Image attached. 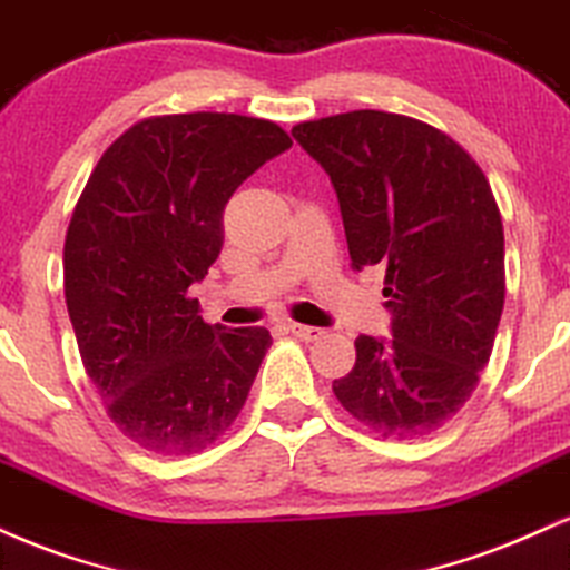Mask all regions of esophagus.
<instances>
[{"instance_id":"34e87169","label":"esophagus","mask_w":570,"mask_h":570,"mask_svg":"<svg viewBox=\"0 0 570 570\" xmlns=\"http://www.w3.org/2000/svg\"><path fill=\"white\" fill-rule=\"evenodd\" d=\"M287 331H291L293 336L301 341H317L325 333L323 327H312V325H301V323H287Z\"/></svg>"}]
</instances>
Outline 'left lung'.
<instances>
[{"label": "left lung", "instance_id": "8db88e82", "mask_svg": "<svg viewBox=\"0 0 570 570\" xmlns=\"http://www.w3.org/2000/svg\"><path fill=\"white\" fill-rule=\"evenodd\" d=\"M293 138L336 189L354 269L386 266L392 338L360 336L333 394L384 440L438 432L464 407L504 309V226L485 173L448 132L360 109Z\"/></svg>", "mask_w": 570, "mask_h": 570}]
</instances>
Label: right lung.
<instances>
[{
    "instance_id": "add662e5",
    "label": "right lung",
    "mask_w": 570,
    "mask_h": 570,
    "mask_svg": "<svg viewBox=\"0 0 570 570\" xmlns=\"http://www.w3.org/2000/svg\"><path fill=\"white\" fill-rule=\"evenodd\" d=\"M291 146L269 119L163 114L127 127L79 194L66 306L106 413L144 451L191 456L243 411L269 331L207 325L189 287L218 258L237 186Z\"/></svg>"
}]
</instances>
